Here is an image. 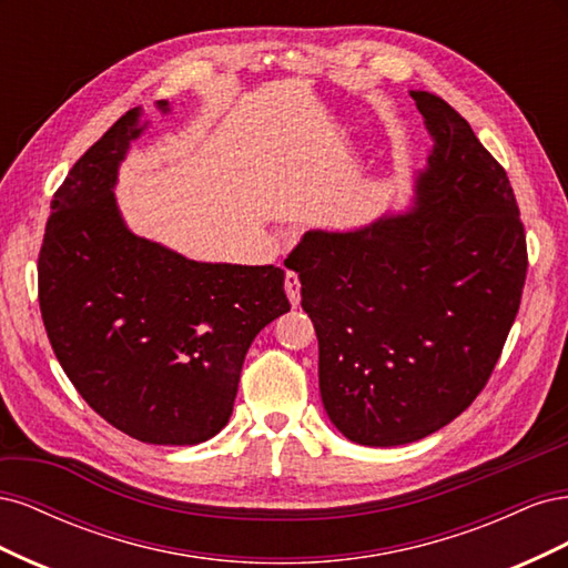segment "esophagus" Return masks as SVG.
Instances as JSON below:
<instances>
[{
  "mask_svg": "<svg viewBox=\"0 0 568 568\" xmlns=\"http://www.w3.org/2000/svg\"><path fill=\"white\" fill-rule=\"evenodd\" d=\"M284 288H286V296H288L291 305L298 307V303H301V282H298V274L296 272H286Z\"/></svg>",
  "mask_w": 568,
  "mask_h": 568,
  "instance_id": "obj_1",
  "label": "esophagus"
}]
</instances>
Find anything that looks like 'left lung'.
Segmentation results:
<instances>
[{"mask_svg": "<svg viewBox=\"0 0 568 568\" xmlns=\"http://www.w3.org/2000/svg\"><path fill=\"white\" fill-rule=\"evenodd\" d=\"M432 134L405 213L307 232L291 251L320 343L326 415L353 443H415L467 409L500 359L526 282L505 168L448 101L412 90Z\"/></svg>", "mask_w": 568, "mask_h": 568, "instance_id": "obj_1", "label": "left lung"}]
</instances>
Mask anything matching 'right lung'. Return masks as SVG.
Masks as SVG:
<instances>
[{
    "label": "right lung",
    "mask_w": 568,
    "mask_h": 568,
    "mask_svg": "<svg viewBox=\"0 0 568 568\" xmlns=\"http://www.w3.org/2000/svg\"><path fill=\"white\" fill-rule=\"evenodd\" d=\"M140 118L115 120L51 199L40 311L97 415L142 443L196 445L230 422L253 338L291 305L282 267L189 261L128 230L113 186Z\"/></svg>",
    "instance_id": "1"
}]
</instances>
